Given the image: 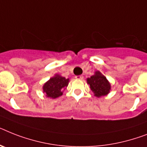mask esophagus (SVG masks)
Instances as JSON below:
<instances>
[{
  "instance_id": "obj_1",
  "label": "esophagus",
  "mask_w": 147,
  "mask_h": 147,
  "mask_svg": "<svg viewBox=\"0 0 147 147\" xmlns=\"http://www.w3.org/2000/svg\"><path fill=\"white\" fill-rule=\"evenodd\" d=\"M75 78L79 79V80H82V79H83V76H81V75H80V76H75Z\"/></svg>"
}]
</instances>
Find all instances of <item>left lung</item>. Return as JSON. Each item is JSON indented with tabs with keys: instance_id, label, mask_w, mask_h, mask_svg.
Masks as SVG:
<instances>
[{
	"instance_id": "1",
	"label": "left lung",
	"mask_w": 147,
	"mask_h": 147,
	"mask_svg": "<svg viewBox=\"0 0 147 147\" xmlns=\"http://www.w3.org/2000/svg\"><path fill=\"white\" fill-rule=\"evenodd\" d=\"M87 84L89 85L91 90L97 98L105 96L110 93L111 90V84L106 76L99 71L94 72V75L86 79Z\"/></svg>"
}]
</instances>
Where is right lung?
<instances>
[{"instance_id": "right-lung-1", "label": "right lung", "mask_w": 147, "mask_h": 147, "mask_svg": "<svg viewBox=\"0 0 147 147\" xmlns=\"http://www.w3.org/2000/svg\"><path fill=\"white\" fill-rule=\"evenodd\" d=\"M70 79H66L60 74H55L43 86V92L46 96L49 98H59L63 94L64 90L68 86Z\"/></svg>"}]
</instances>
